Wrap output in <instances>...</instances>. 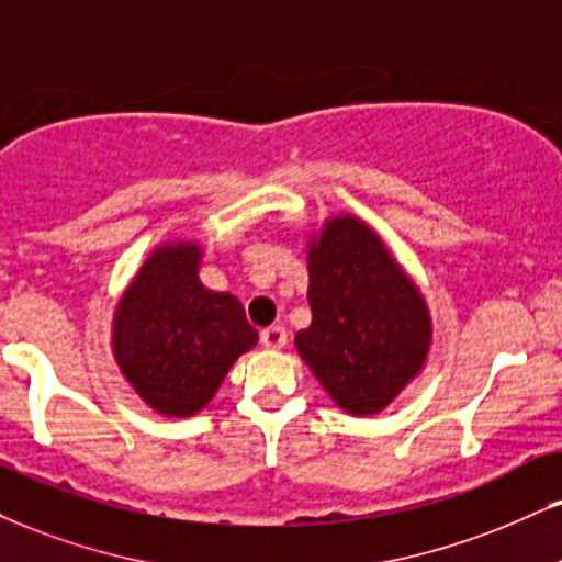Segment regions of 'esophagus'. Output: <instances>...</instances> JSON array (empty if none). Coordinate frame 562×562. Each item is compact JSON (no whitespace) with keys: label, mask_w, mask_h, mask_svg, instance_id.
Masks as SVG:
<instances>
[{"label":"esophagus","mask_w":562,"mask_h":562,"mask_svg":"<svg viewBox=\"0 0 562 562\" xmlns=\"http://www.w3.org/2000/svg\"><path fill=\"white\" fill-rule=\"evenodd\" d=\"M285 342H288V333L282 327L261 329V346L263 348L280 350V348H285Z\"/></svg>","instance_id":"34e87169"}]
</instances>
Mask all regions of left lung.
<instances>
[{"instance_id": "left-lung-1", "label": "left lung", "mask_w": 562, "mask_h": 562, "mask_svg": "<svg viewBox=\"0 0 562 562\" xmlns=\"http://www.w3.org/2000/svg\"><path fill=\"white\" fill-rule=\"evenodd\" d=\"M306 263L311 324L295 348L346 414H380L427 363V301L376 229L353 214L329 216L311 235Z\"/></svg>"}]
</instances>
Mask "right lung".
<instances>
[{
	"instance_id": "1",
	"label": "right lung",
	"mask_w": 562,
	"mask_h": 562,
	"mask_svg": "<svg viewBox=\"0 0 562 562\" xmlns=\"http://www.w3.org/2000/svg\"><path fill=\"white\" fill-rule=\"evenodd\" d=\"M201 256L195 240L161 243L114 308V361L161 416L204 411L229 367L259 342L240 301L201 282Z\"/></svg>"
}]
</instances>
